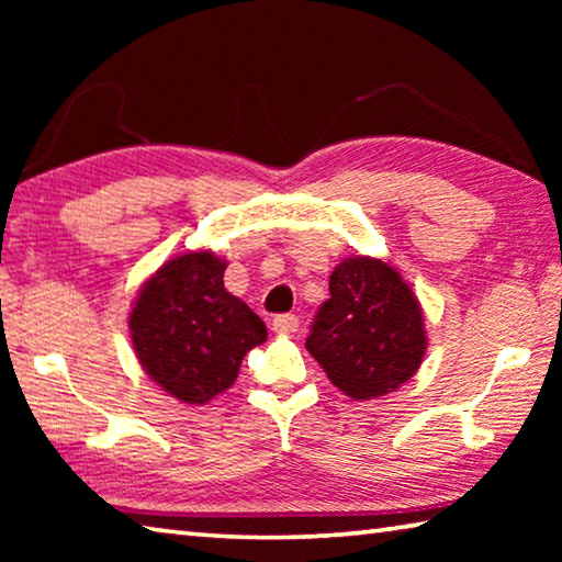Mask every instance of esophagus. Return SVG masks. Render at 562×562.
Here are the masks:
<instances>
[{
    "instance_id": "obj_1",
    "label": "esophagus",
    "mask_w": 562,
    "mask_h": 562,
    "mask_svg": "<svg viewBox=\"0 0 562 562\" xmlns=\"http://www.w3.org/2000/svg\"><path fill=\"white\" fill-rule=\"evenodd\" d=\"M297 327H300L297 315H278L272 319V329L278 331V335H292V331H297Z\"/></svg>"
}]
</instances>
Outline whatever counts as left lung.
<instances>
[{
    "label": "left lung",
    "mask_w": 562,
    "mask_h": 562,
    "mask_svg": "<svg viewBox=\"0 0 562 562\" xmlns=\"http://www.w3.org/2000/svg\"><path fill=\"white\" fill-rule=\"evenodd\" d=\"M310 355L351 398H376L408 382L426 351L424 312L394 268L374 258L341 260L307 337Z\"/></svg>",
    "instance_id": "obj_1"
}]
</instances>
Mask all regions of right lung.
I'll return each mask as SVG.
<instances>
[{
	"mask_svg": "<svg viewBox=\"0 0 562 562\" xmlns=\"http://www.w3.org/2000/svg\"><path fill=\"white\" fill-rule=\"evenodd\" d=\"M223 272L207 250L178 255L140 288L128 317L140 367L186 404L231 389L243 357L268 337L265 322L225 290Z\"/></svg>",
	"mask_w": 562,
	"mask_h": 562,
	"instance_id": "obj_1",
	"label": "right lung"
}]
</instances>
